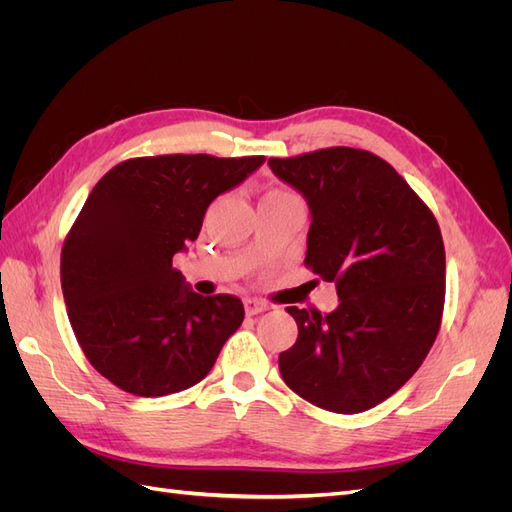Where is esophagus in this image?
<instances>
[{
  "label": "esophagus",
  "mask_w": 512,
  "mask_h": 512,
  "mask_svg": "<svg viewBox=\"0 0 512 512\" xmlns=\"http://www.w3.org/2000/svg\"><path fill=\"white\" fill-rule=\"evenodd\" d=\"M243 305H245L247 316H256V314H262V312H267V309H269V305L265 301H260V299H245Z\"/></svg>",
  "instance_id": "obj_1"
}]
</instances>
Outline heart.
<instances>
[{"instance_id":"heart-1","label":"heart","mask_w":512,"mask_h":512,"mask_svg":"<svg viewBox=\"0 0 512 512\" xmlns=\"http://www.w3.org/2000/svg\"><path fill=\"white\" fill-rule=\"evenodd\" d=\"M262 198H297V196H292L290 192H284V190H269Z\"/></svg>"}]
</instances>
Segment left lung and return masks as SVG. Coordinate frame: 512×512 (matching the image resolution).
<instances>
[{"mask_svg":"<svg viewBox=\"0 0 512 512\" xmlns=\"http://www.w3.org/2000/svg\"><path fill=\"white\" fill-rule=\"evenodd\" d=\"M269 166L307 200L305 265L335 282L339 305L286 307L299 337L280 354L290 389L318 408L356 414L399 391L436 342L446 256L429 207L374 153L329 147Z\"/></svg>","mask_w":512,"mask_h":512,"instance_id":"1","label":"left lung"}]
</instances>
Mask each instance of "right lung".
Wrapping results in <instances>:
<instances>
[{"label": "right lung", "instance_id": "1", "mask_svg": "<svg viewBox=\"0 0 512 512\" xmlns=\"http://www.w3.org/2000/svg\"><path fill=\"white\" fill-rule=\"evenodd\" d=\"M262 162L207 153L132 158L91 190L61 250V290L87 361L121 391L190 389L241 327L243 303L194 292L173 256L198 237L213 200Z\"/></svg>", "mask_w": 512, "mask_h": 512}]
</instances>
